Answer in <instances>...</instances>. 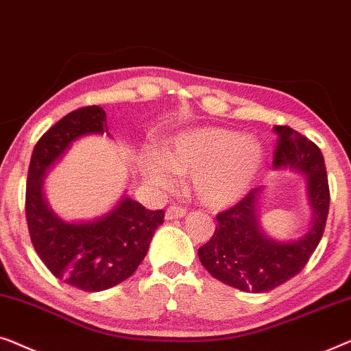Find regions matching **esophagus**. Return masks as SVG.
Listing matches in <instances>:
<instances>
[{"label": "esophagus", "instance_id": "34e87169", "mask_svg": "<svg viewBox=\"0 0 351 351\" xmlns=\"http://www.w3.org/2000/svg\"><path fill=\"white\" fill-rule=\"evenodd\" d=\"M182 216H186V210L181 208L178 205H171L170 208H167L165 211V219L171 221V219H180Z\"/></svg>", "mask_w": 351, "mask_h": 351}]
</instances>
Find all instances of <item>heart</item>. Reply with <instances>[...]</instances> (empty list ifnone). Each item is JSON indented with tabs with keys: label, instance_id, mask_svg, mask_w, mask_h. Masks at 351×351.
Here are the masks:
<instances>
[{
	"label": "heart",
	"instance_id": "obj_1",
	"mask_svg": "<svg viewBox=\"0 0 351 351\" xmlns=\"http://www.w3.org/2000/svg\"><path fill=\"white\" fill-rule=\"evenodd\" d=\"M264 164L259 141L227 128L202 127L182 132L145 160L152 184L169 189L176 175L192 176L195 195L211 208L243 199Z\"/></svg>",
	"mask_w": 351,
	"mask_h": 351
}]
</instances>
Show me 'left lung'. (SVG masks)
Returning <instances> with one entry per match:
<instances>
[{
    "mask_svg": "<svg viewBox=\"0 0 351 351\" xmlns=\"http://www.w3.org/2000/svg\"><path fill=\"white\" fill-rule=\"evenodd\" d=\"M278 135L274 169H288L305 178L312 211L310 227L294 240H276L261 224L259 200L264 187H256L230 210L216 216L218 226L199 259L211 276L245 293H267L298 275L322 240L329 211V186L319 147L286 125Z\"/></svg>",
    "mask_w": 351,
    "mask_h": 351,
    "instance_id": "1",
    "label": "left lung"
}]
</instances>
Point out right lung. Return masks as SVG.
<instances>
[{"label": "right lung", "instance_id": "right-lung-1", "mask_svg": "<svg viewBox=\"0 0 351 351\" xmlns=\"http://www.w3.org/2000/svg\"><path fill=\"white\" fill-rule=\"evenodd\" d=\"M103 133L111 136L103 108L70 112L34 146L27 178L25 213L34 250L57 278L88 293L110 289L135 274L165 215L125 194L110 211L86 221H66L51 208L44 195L49 171L79 138Z\"/></svg>", "mask_w": 351, "mask_h": 351}]
</instances>
